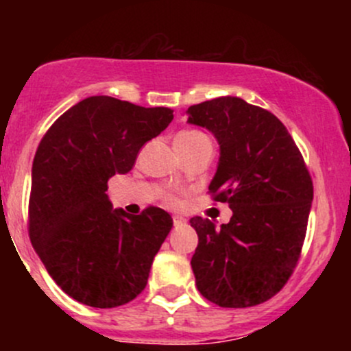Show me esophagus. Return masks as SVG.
Masks as SVG:
<instances>
[{"label": "esophagus", "instance_id": "34e87169", "mask_svg": "<svg viewBox=\"0 0 351 351\" xmlns=\"http://www.w3.org/2000/svg\"><path fill=\"white\" fill-rule=\"evenodd\" d=\"M173 224H175L176 228L183 226V224H186V219H184V217H181V216H175V217H173Z\"/></svg>", "mask_w": 351, "mask_h": 351}]
</instances>
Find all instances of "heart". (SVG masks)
I'll list each match as a JSON object with an SVG mask.
<instances>
[{
	"label": "heart",
	"instance_id": "obj_1",
	"mask_svg": "<svg viewBox=\"0 0 351 351\" xmlns=\"http://www.w3.org/2000/svg\"><path fill=\"white\" fill-rule=\"evenodd\" d=\"M206 142H211V140L208 138L206 134H203V132H199V130L180 132L175 138L176 147H183V148L196 147V145L206 143ZM163 198H165V201H167V204H170V206H178L180 204V198L171 191H165Z\"/></svg>",
	"mask_w": 351,
	"mask_h": 351
}]
</instances>
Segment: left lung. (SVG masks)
Segmentation results:
<instances>
[{"mask_svg": "<svg viewBox=\"0 0 351 351\" xmlns=\"http://www.w3.org/2000/svg\"><path fill=\"white\" fill-rule=\"evenodd\" d=\"M188 123L208 128L219 143L209 193L232 216L216 229L189 219L198 234L191 257L196 287L219 307L243 308L276 295L300 257L313 184L299 148L271 112L239 97L191 106Z\"/></svg>", "mask_w": 351, "mask_h": 351, "instance_id": "1", "label": "left lung"}]
</instances>
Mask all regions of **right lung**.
I'll return each instance as SVG.
<instances>
[{"label":"right lung","instance_id":"1","mask_svg":"<svg viewBox=\"0 0 351 351\" xmlns=\"http://www.w3.org/2000/svg\"><path fill=\"white\" fill-rule=\"evenodd\" d=\"M173 120L168 107H140L107 95L64 112L34 155L29 237L56 284L88 307L134 300L173 219L162 208L142 215L112 208L108 178L134 168L140 148Z\"/></svg>","mask_w":351,"mask_h":351}]
</instances>
